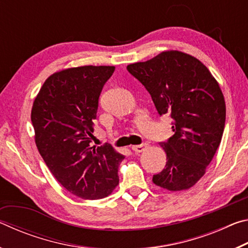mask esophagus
Listing matches in <instances>:
<instances>
[{"label": "esophagus", "mask_w": 248, "mask_h": 248, "mask_svg": "<svg viewBox=\"0 0 248 248\" xmlns=\"http://www.w3.org/2000/svg\"><path fill=\"white\" fill-rule=\"evenodd\" d=\"M148 148H149L148 143H142V144H138V145H132L131 149L136 153H141V152H143V151H145Z\"/></svg>", "instance_id": "34e87169"}]
</instances>
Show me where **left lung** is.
Here are the masks:
<instances>
[{"instance_id": "1", "label": "left lung", "mask_w": 248, "mask_h": 248, "mask_svg": "<svg viewBox=\"0 0 248 248\" xmlns=\"http://www.w3.org/2000/svg\"><path fill=\"white\" fill-rule=\"evenodd\" d=\"M152 97L159 116L173 118L174 134L161 146L166 165L153 183L170 191L194 186L221 143L225 102L207 66L189 54L170 50L127 66Z\"/></svg>"}]
</instances>
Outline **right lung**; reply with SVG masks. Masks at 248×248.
Masks as SVG:
<instances>
[{
    "label": "right lung",
    "mask_w": 248,
    "mask_h": 248,
    "mask_svg": "<svg viewBox=\"0 0 248 248\" xmlns=\"http://www.w3.org/2000/svg\"><path fill=\"white\" fill-rule=\"evenodd\" d=\"M115 66L85 65L49 77L31 109L36 145L48 169L71 194L100 199L119 184L124 158L110 144L92 146L102 90Z\"/></svg>",
    "instance_id": "obj_1"
}]
</instances>
